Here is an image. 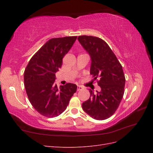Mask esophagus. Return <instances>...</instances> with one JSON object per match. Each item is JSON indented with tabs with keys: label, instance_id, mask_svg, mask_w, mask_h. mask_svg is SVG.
Segmentation results:
<instances>
[{
	"label": "esophagus",
	"instance_id": "obj_1",
	"mask_svg": "<svg viewBox=\"0 0 153 153\" xmlns=\"http://www.w3.org/2000/svg\"><path fill=\"white\" fill-rule=\"evenodd\" d=\"M83 89H84V87H83L81 86V85H78V86H77V91H81V90H82Z\"/></svg>",
	"mask_w": 153,
	"mask_h": 153
}]
</instances>
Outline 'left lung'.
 <instances>
[{
  "instance_id": "left-lung-1",
  "label": "left lung",
  "mask_w": 153,
  "mask_h": 153,
  "mask_svg": "<svg viewBox=\"0 0 153 153\" xmlns=\"http://www.w3.org/2000/svg\"><path fill=\"white\" fill-rule=\"evenodd\" d=\"M78 40L91 59V75L99 78L100 91L89 89V99L82 103V108L96 120L108 119L115 113L124 92L125 76L123 67L105 41L98 37L80 36Z\"/></svg>"
}]
</instances>
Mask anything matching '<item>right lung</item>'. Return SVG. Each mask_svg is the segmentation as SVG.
<instances>
[{
    "mask_svg": "<svg viewBox=\"0 0 153 153\" xmlns=\"http://www.w3.org/2000/svg\"><path fill=\"white\" fill-rule=\"evenodd\" d=\"M77 36L48 40L29 61L24 71V84L31 105L47 117H57L67 108L77 86L68 83L59 88L55 84V73L62 58L71 49Z\"/></svg>",
    "mask_w": 153,
    "mask_h": 153,
    "instance_id": "1",
    "label": "right lung"
}]
</instances>
